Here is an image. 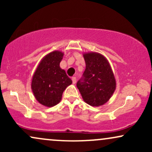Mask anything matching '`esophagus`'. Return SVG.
Returning <instances> with one entry per match:
<instances>
[{"label":"esophagus","mask_w":152,"mask_h":152,"mask_svg":"<svg viewBox=\"0 0 152 152\" xmlns=\"http://www.w3.org/2000/svg\"><path fill=\"white\" fill-rule=\"evenodd\" d=\"M71 79H72V81H73V83H74V84H75V83H76V77H72L71 78Z\"/></svg>","instance_id":"1"}]
</instances>
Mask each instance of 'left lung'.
I'll return each instance as SVG.
<instances>
[{
	"mask_svg": "<svg viewBox=\"0 0 152 152\" xmlns=\"http://www.w3.org/2000/svg\"><path fill=\"white\" fill-rule=\"evenodd\" d=\"M83 56L86 69L76 86L86 104L96 107L104 105L113 95L116 86L109 62L96 52L84 53Z\"/></svg>",
	"mask_w": 152,
	"mask_h": 152,
	"instance_id": "1",
	"label": "left lung"
}]
</instances>
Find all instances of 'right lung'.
<instances>
[{
  "instance_id": "obj_1",
  "label": "right lung",
  "mask_w": 152,
  "mask_h": 152,
  "mask_svg": "<svg viewBox=\"0 0 152 152\" xmlns=\"http://www.w3.org/2000/svg\"><path fill=\"white\" fill-rule=\"evenodd\" d=\"M64 53L54 50L45 56L38 64L31 81V89L36 100L52 107L61 102L62 94L72 81L61 69Z\"/></svg>"
}]
</instances>
